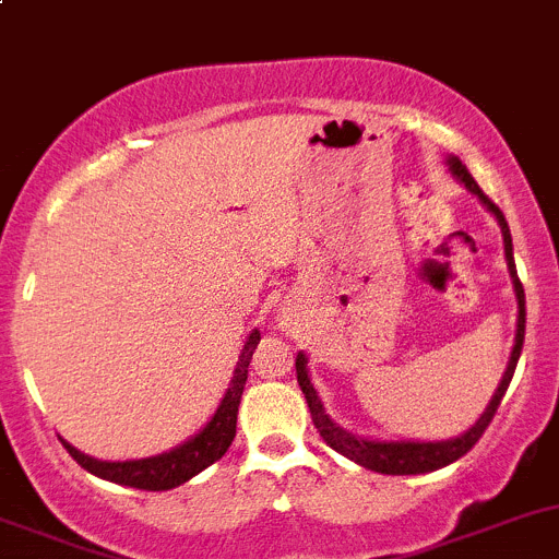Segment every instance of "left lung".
<instances>
[{
	"label": "left lung",
	"instance_id": "left-lung-1",
	"mask_svg": "<svg viewBox=\"0 0 559 559\" xmlns=\"http://www.w3.org/2000/svg\"><path fill=\"white\" fill-rule=\"evenodd\" d=\"M449 167H452V173L456 175V178H460L462 183H465L467 189H471L473 194H476L478 200H481L484 205H487L489 211H492L495 216H498L500 229H503L506 259H509V270H511V278H514L516 300H520V319H516V343H514V352H511V362H509V368H506V376H503V381H500L498 392H495V397L489 400L487 411H484V414H481V419H478L476 425H473L471 430L465 432V436L452 438V441H438V443H411V441L379 443V441H365V438H354V436H348L346 430H341V427H337V425H332V419H330V416H326L324 405H321L319 394H316L311 379H308V368H306L308 359H306V354H297V359H295L297 384H300L302 394H306L308 408H311V419H313L316 430H319V436L324 438V441L330 443V447L335 449V452H341L343 456H348V460L359 462V465L368 467V471L389 473V476H414V473L438 471V467L449 465V462L460 460L462 454L471 452V449L476 447L478 438L484 436V430H487V427H489V421H492V416H495V411H498L500 400H503L506 389H509L511 379H514V370H516V362H520L522 343H524V286H522L520 275H516L514 246H511V229H509V224H506L503 211H500V207L495 205V202L489 200V197L484 194L481 189H478V183L471 178L467 167L462 165V162L456 159V156H452V159H449Z\"/></svg>",
	"mask_w": 559,
	"mask_h": 559
}]
</instances>
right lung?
Segmentation results:
<instances>
[{"instance_id": "obj_1", "label": "right lung", "mask_w": 559, "mask_h": 559, "mask_svg": "<svg viewBox=\"0 0 559 559\" xmlns=\"http://www.w3.org/2000/svg\"><path fill=\"white\" fill-rule=\"evenodd\" d=\"M259 343V332L253 330L248 335L243 354H240V362L235 368L233 386L224 394L222 405H218L216 416L207 421L205 430L200 436H194L191 441H186L183 447L173 449V452L148 456V460H129V462H103L92 460L88 454H81L75 447H70L67 441L64 449L70 452L72 460L81 467H86L94 476L107 478V481L123 484V487H138L148 489V492H162V489H173L178 484L189 481L191 476H197L200 471H205L207 465H213L216 460H222L227 454L229 443H233L235 430H238V405L240 394H243L246 379H248V362L253 357V348Z\"/></svg>"}]
</instances>
